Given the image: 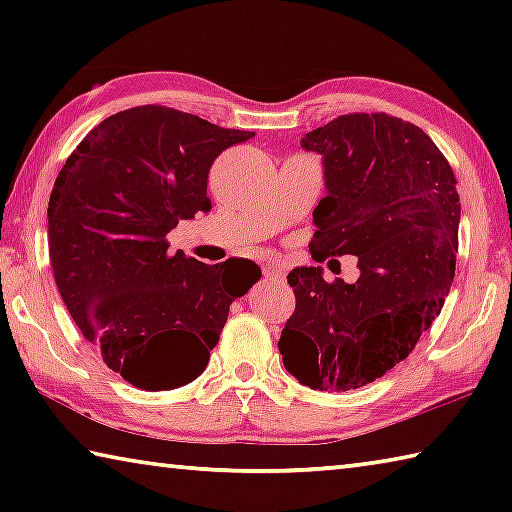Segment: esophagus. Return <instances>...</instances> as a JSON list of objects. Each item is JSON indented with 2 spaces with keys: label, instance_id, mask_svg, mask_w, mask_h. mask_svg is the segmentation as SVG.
<instances>
[{
  "label": "esophagus",
  "instance_id": "1",
  "mask_svg": "<svg viewBox=\"0 0 512 512\" xmlns=\"http://www.w3.org/2000/svg\"><path fill=\"white\" fill-rule=\"evenodd\" d=\"M264 277H275V280H282L284 268L280 264H266L264 266Z\"/></svg>",
  "mask_w": 512,
  "mask_h": 512
}]
</instances>
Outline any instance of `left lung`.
Wrapping results in <instances>:
<instances>
[{
  "instance_id": "left-lung-1",
  "label": "left lung",
  "mask_w": 512,
  "mask_h": 512,
  "mask_svg": "<svg viewBox=\"0 0 512 512\" xmlns=\"http://www.w3.org/2000/svg\"><path fill=\"white\" fill-rule=\"evenodd\" d=\"M302 149L323 155L327 189L311 257L357 255L361 275L325 282L320 266L293 268L296 311L277 348L300 384L352 391L409 357L443 309L461 201L431 137L386 112L336 117L302 137Z\"/></svg>"
}]
</instances>
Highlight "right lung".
Listing matches in <instances>:
<instances>
[{
	"label": "right lung",
	"instance_id": "right-lung-1",
	"mask_svg": "<svg viewBox=\"0 0 512 512\" xmlns=\"http://www.w3.org/2000/svg\"><path fill=\"white\" fill-rule=\"evenodd\" d=\"M255 133L189 112L137 106L103 119L60 169L49 196L56 287L103 363L142 391L194 381L230 305L262 271L250 259L169 255L178 221L210 212L207 176Z\"/></svg>",
	"mask_w": 512,
	"mask_h": 512
}]
</instances>
